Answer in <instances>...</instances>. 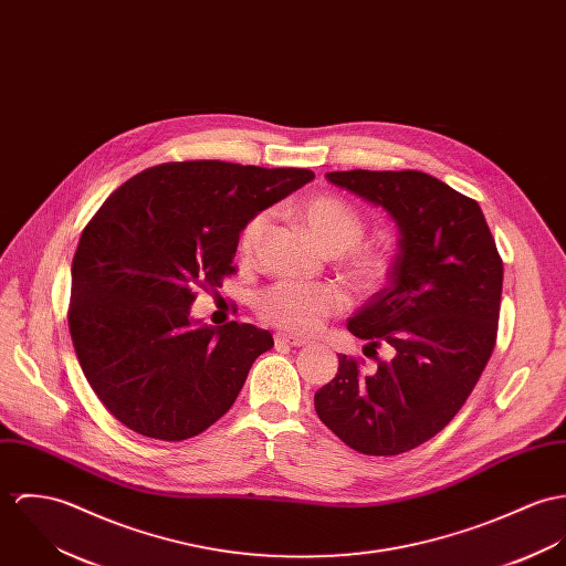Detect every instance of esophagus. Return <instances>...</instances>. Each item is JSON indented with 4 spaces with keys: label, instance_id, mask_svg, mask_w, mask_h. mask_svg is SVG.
Returning a JSON list of instances; mask_svg holds the SVG:
<instances>
[{
    "label": "esophagus",
    "instance_id": "1",
    "mask_svg": "<svg viewBox=\"0 0 566 566\" xmlns=\"http://www.w3.org/2000/svg\"><path fill=\"white\" fill-rule=\"evenodd\" d=\"M275 343H280V345H291V347H304V345H308L311 340L304 338V336H295V334H275Z\"/></svg>",
    "mask_w": 566,
    "mask_h": 566
}]
</instances>
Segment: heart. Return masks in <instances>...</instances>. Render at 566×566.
I'll return each mask as SVG.
<instances>
[{"label": "heart", "mask_w": 566, "mask_h": 566, "mask_svg": "<svg viewBox=\"0 0 566 566\" xmlns=\"http://www.w3.org/2000/svg\"><path fill=\"white\" fill-rule=\"evenodd\" d=\"M300 214L316 243L329 253H340V264L352 282L363 289L377 286L388 273L390 258L379 248L356 245L365 234V221L354 206L336 195H316L308 199ZM269 223V212H258L241 230L239 248L252 253ZM345 295L332 284H304L280 280L262 289L255 297L258 314L286 332L311 334L327 316L345 308Z\"/></svg>", "instance_id": "obj_1"}]
</instances>
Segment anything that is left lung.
<instances>
[{"mask_svg": "<svg viewBox=\"0 0 566 566\" xmlns=\"http://www.w3.org/2000/svg\"><path fill=\"white\" fill-rule=\"evenodd\" d=\"M325 178L381 206L399 228V252L386 286L347 323L376 369L338 356L314 410L352 449L397 455L437 437L482 376L497 340L502 255L480 203L423 171ZM377 346L389 349L388 361L376 358Z\"/></svg>", "mask_w": 566, "mask_h": 566, "instance_id": "left-lung-1", "label": "left lung"}]
</instances>
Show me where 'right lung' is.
Here are the masks:
<instances>
[{"label": "right lung", "mask_w": 566, "mask_h": 566, "mask_svg": "<svg viewBox=\"0 0 566 566\" xmlns=\"http://www.w3.org/2000/svg\"><path fill=\"white\" fill-rule=\"evenodd\" d=\"M308 169L221 160L149 167L82 230L69 332L108 412L147 439H192L237 401L273 336L250 323L192 327L195 291L237 273L245 223L313 180Z\"/></svg>", "instance_id": "add662e5"}]
</instances>
